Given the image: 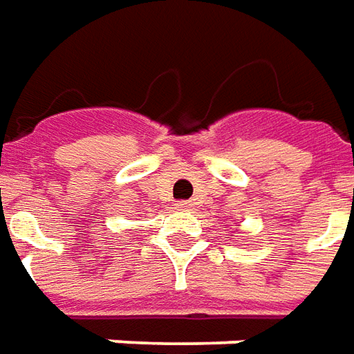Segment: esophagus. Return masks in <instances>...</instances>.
<instances>
[{"label": "esophagus", "mask_w": 354, "mask_h": 354, "mask_svg": "<svg viewBox=\"0 0 354 354\" xmlns=\"http://www.w3.org/2000/svg\"><path fill=\"white\" fill-rule=\"evenodd\" d=\"M191 208H192L191 202H187V201L177 202V209H183V212H189V209H191Z\"/></svg>", "instance_id": "esophagus-1"}]
</instances>
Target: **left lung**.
Returning a JSON list of instances; mask_svg holds the SVG:
<instances>
[{
    "label": "left lung",
    "mask_w": 354,
    "mask_h": 354,
    "mask_svg": "<svg viewBox=\"0 0 354 354\" xmlns=\"http://www.w3.org/2000/svg\"><path fill=\"white\" fill-rule=\"evenodd\" d=\"M231 237H233V235H231Z\"/></svg>",
    "instance_id": "8db88e82"
}]
</instances>
